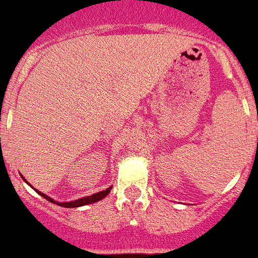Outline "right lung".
Wrapping results in <instances>:
<instances>
[{"label": "right lung", "instance_id": "obj_1", "mask_svg": "<svg viewBox=\"0 0 258 258\" xmlns=\"http://www.w3.org/2000/svg\"><path fill=\"white\" fill-rule=\"evenodd\" d=\"M22 179L25 180V178L22 176ZM25 182H26V180H25ZM34 190H36V188H34ZM36 191H37L41 197H44L46 201H49V202H52V204L58 205V206H62V208H80V206H84V205L93 204V202H97V201L103 200L104 197L108 196V192L111 191V187L105 188V190H103V191L95 192V194H92V196H88V197H84V198H80V200L71 201V202H56L53 198H50V197L45 196L44 192L38 191V190H36Z\"/></svg>", "mask_w": 258, "mask_h": 258}]
</instances>
